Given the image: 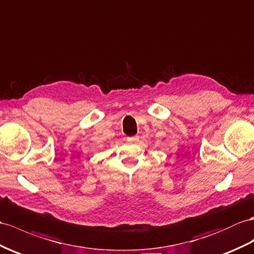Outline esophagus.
Instances as JSON below:
<instances>
[{
  "mask_svg": "<svg viewBox=\"0 0 254 254\" xmlns=\"http://www.w3.org/2000/svg\"><path fill=\"white\" fill-rule=\"evenodd\" d=\"M138 140H139L138 135H131V137H128V138H127V141H128V142H137Z\"/></svg>",
  "mask_w": 254,
  "mask_h": 254,
  "instance_id": "obj_1",
  "label": "esophagus"
}]
</instances>
